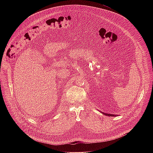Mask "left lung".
Returning a JSON list of instances; mask_svg holds the SVG:
<instances>
[{
  "label": "left lung",
  "instance_id": "obj_1",
  "mask_svg": "<svg viewBox=\"0 0 153 153\" xmlns=\"http://www.w3.org/2000/svg\"><path fill=\"white\" fill-rule=\"evenodd\" d=\"M104 115H105V116H117V115H114V114H107V113H102Z\"/></svg>",
  "mask_w": 153,
  "mask_h": 153
}]
</instances>
